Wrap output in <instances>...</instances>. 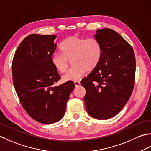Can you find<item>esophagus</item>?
Returning a JSON list of instances; mask_svg holds the SVG:
<instances>
[{"label":"esophagus","instance_id":"34e87169","mask_svg":"<svg viewBox=\"0 0 151 151\" xmlns=\"http://www.w3.org/2000/svg\"><path fill=\"white\" fill-rule=\"evenodd\" d=\"M74 84H75L76 87H78V86L80 85V82H79V81H76L74 82Z\"/></svg>","mask_w":151,"mask_h":151}]
</instances>
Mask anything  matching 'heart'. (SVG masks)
Here are the masks:
<instances>
[{"label": "heart", "mask_w": 151, "mask_h": 151, "mask_svg": "<svg viewBox=\"0 0 151 151\" xmlns=\"http://www.w3.org/2000/svg\"><path fill=\"white\" fill-rule=\"evenodd\" d=\"M62 54L54 53L51 62L55 70L60 73L65 72L72 60L73 66L63 76L64 81H76L86 71L91 72L96 68L101 55L99 42L95 38L84 39L72 36L64 40L59 47Z\"/></svg>", "instance_id": "1"}]
</instances>
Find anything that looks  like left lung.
<instances>
[{
  "mask_svg": "<svg viewBox=\"0 0 151 151\" xmlns=\"http://www.w3.org/2000/svg\"><path fill=\"white\" fill-rule=\"evenodd\" d=\"M94 38L101 45L100 60L81 84L86 89L84 101L88 115L106 120L121 111L131 96L136 58L132 46L115 30H96Z\"/></svg>",
  "mask_w": 151,
  "mask_h": 151,
  "instance_id": "1",
  "label": "left lung"
}]
</instances>
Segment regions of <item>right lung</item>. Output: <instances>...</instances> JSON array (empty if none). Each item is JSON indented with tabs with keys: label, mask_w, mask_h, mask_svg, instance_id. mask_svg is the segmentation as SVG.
Returning a JSON list of instances; mask_svg holds the SVG:
<instances>
[{
	"label": "right lung",
	"mask_w": 151,
	"mask_h": 151,
	"mask_svg": "<svg viewBox=\"0 0 151 151\" xmlns=\"http://www.w3.org/2000/svg\"><path fill=\"white\" fill-rule=\"evenodd\" d=\"M56 38L55 35L27 36L18 46L12 65L13 83L21 105L30 117L45 124L63 117L75 88L73 81L53 87L60 79L51 62Z\"/></svg>",
	"instance_id": "add662e5"
}]
</instances>
